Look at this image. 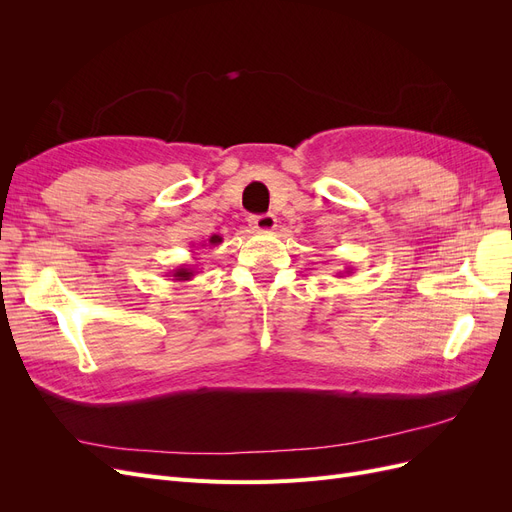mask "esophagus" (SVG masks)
Returning <instances> with one entry per match:
<instances>
[{"label":"esophagus","instance_id":"1","mask_svg":"<svg viewBox=\"0 0 512 512\" xmlns=\"http://www.w3.org/2000/svg\"><path fill=\"white\" fill-rule=\"evenodd\" d=\"M250 226H252L256 232H271V230H275L277 220H275L273 213L254 215V218H250Z\"/></svg>","mask_w":512,"mask_h":512}]
</instances>
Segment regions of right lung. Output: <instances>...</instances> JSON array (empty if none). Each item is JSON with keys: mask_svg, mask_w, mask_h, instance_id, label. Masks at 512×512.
Here are the masks:
<instances>
[{"mask_svg": "<svg viewBox=\"0 0 512 512\" xmlns=\"http://www.w3.org/2000/svg\"><path fill=\"white\" fill-rule=\"evenodd\" d=\"M220 241H222V239H220L218 235H213V237L209 239L211 245H218ZM168 277H173V282H188V280H192V277H194V269H190V267H177L175 271H170Z\"/></svg>", "mask_w": 512, "mask_h": 512, "instance_id": "right-lung-1", "label": "right lung"}]
</instances>
